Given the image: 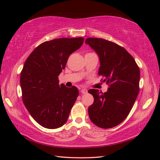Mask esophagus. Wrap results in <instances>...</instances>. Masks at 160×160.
Wrapping results in <instances>:
<instances>
[{
    "label": "esophagus",
    "mask_w": 160,
    "mask_h": 160,
    "mask_svg": "<svg viewBox=\"0 0 160 160\" xmlns=\"http://www.w3.org/2000/svg\"><path fill=\"white\" fill-rule=\"evenodd\" d=\"M80 93L82 94H85L87 93V90L86 89H82L80 90Z\"/></svg>",
    "instance_id": "esophagus-1"
}]
</instances>
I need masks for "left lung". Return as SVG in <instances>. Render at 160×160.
I'll return each mask as SVG.
<instances>
[{
	"label": "left lung",
	"mask_w": 160,
	"mask_h": 160,
	"mask_svg": "<svg viewBox=\"0 0 160 160\" xmlns=\"http://www.w3.org/2000/svg\"><path fill=\"white\" fill-rule=\"evenodd\" d=\"M85 42L100 58L98 74L108 85L107 92L88 91L94 98L89 107L90 120L102 128L116 127L130 113L140 91V68L124 47L102 38H89Z\"/></svg>",
	"instance_id": "1"
}]
</instances>
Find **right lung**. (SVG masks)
<instances>
[{
	"label": "right lung",
	"instance_id": "obj_1",
	"mask_svg": "<svg viewBox=\"0 0 160 160\" xmlns=\"http://www.w3.org/2000/svg\"><path fill=\"white\" fill-rule=\"evenodd\" d=\"M84 38H62L40 44L27 58L20 73L23 103L42 127L54 129L66 123L79 95L76 87L59 84L58 76L70 54L82 45Z\"/></svg>",
	"mask_w": 160,
	"mask_h": 160
}]
</instances>
